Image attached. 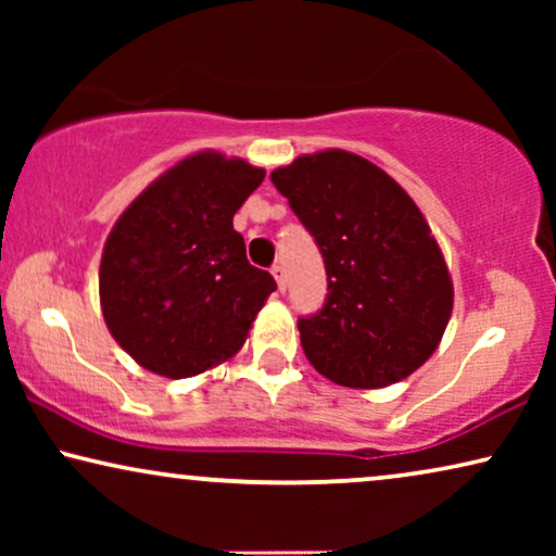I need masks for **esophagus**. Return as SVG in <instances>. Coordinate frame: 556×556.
<instances>
[{"mask_svg":"<svg viewBox=\"0 0 556 556\" xmlns=\"http://www.w3.org/2000/svg\"><path fill=\"white\" fill-rule=\"evenodd\" d=\"M270 273H273V278L278 280V291H286V265L283 263H276L270 268Z\"/></svg>","mask_w":556,"mask_h":556,"instance_id":"esophagus-1","label":"esophagus"}]
</instances>
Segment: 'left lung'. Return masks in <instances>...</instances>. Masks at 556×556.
<instances>
[{
  "instance_id": "1",
  "label": "left lung",
  "mask_w": 556,
  "mask_h": 556,
  "mask_svg": "<svg viewBox=\"0 0 556 556\" xmlns=\"http://www.w3.org/2000/svg\"><path fill=\"white\" fill-rule=\"evenodd\" d=\"M270 181L324 257L329 293L299 318L308 362L359 390L413 375L453 311L443 253L417 204L390 174L339 149L299 156Z\"/></svg>"
}]
</instances>
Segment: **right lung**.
<instances>
[{
    "label": "right lung",
    "instance_id": "obj_1",
    "mask_svg": "<svg viewBox=\"0 0 556 556\" xmlns=\"http://www.w3.org/2000/svg\"><path fill=\"white\" fill-rule=\"evenodd\" d=\"M263 169L204 151L136 197L113 227L101 261L109 331L141 367L181 379L245 344L276 280L245 257L235 212Z\"/></svg>",
    "mask_w": 556,
    "mask_h": 556
}]
</instances>
